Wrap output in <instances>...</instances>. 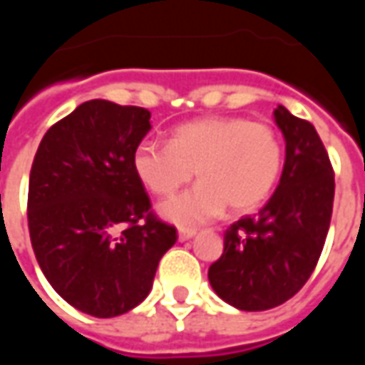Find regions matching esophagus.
<instances>
[{"mask_svg": "<svg viewBox=\"0 0 365 365\" xmlns=\"http://www.w3.org/2000/svg\"><path fill=\"white\" fill-rule=\"evenodd\" d=\"M195 232H197L195 229H180L178 230V238L183 242V240H190V238L195 237Z\"/></svg>", "mask_w": 365, "mask_h": 365, "instance_id": "obj_1", "label": "esophagus"}]
</instances>
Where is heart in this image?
<instances>
[{
    "label": "heart",
    "mask_w": 365,
    "mask_h": 365,
    "mask_svg": "<svg viewBox=\"0 0 365 365\" xmlns=\"http://www.w3.org/2000/svg\"><path fill=\"white\" fill-rule=\"evenodd\" d=\"M283 168V146L266 123L242 117H201L178 125L168 144L143 140L133 170L146 190L168 197L197 175L199 185L166 201L160 213L178 225H197L254 211L272 195Z\"/></svg>",
    "instance_id": "heart-1"
}]
</instances>
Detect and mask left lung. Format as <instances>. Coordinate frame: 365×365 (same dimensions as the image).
<instances>
[{"mask_svg":"<svg viewBox=\"0 0 365 365\" xmlns=\"http://www.w3.org/2000/svg\"><path fill=\"white\" fill-rule=\"evenodd\" d=\"M274 117L285 136L279 185L258 213L225 230V250L209 268L215 293L240 311L274 309L305 285L332 217L334 170L321 136L283 105Z\"/></svg>","mask_w":365,"mask_h":365,"instance_id":"obj_1","label":"left lung"}]
</instances>
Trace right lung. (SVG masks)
Segmentation results:
<instances>
[{
    "label": "right lung",
    "instance_id": "obj_1",
    "mask_svg": "<svg viewBox=\"0 0 365 365\" xmlns=\"http://www.w3.org/2000/svg\"><path fill=\"white\" fill-rule=\"evenodd\" d=\"M148 130V109L91 99L46 130L31 168L36 262L60 297L99 319L143 303L178 240L133 170Z\"/></svg>",
    "mask_w": 365,
    "mask_h": 365
}]
</instances>
